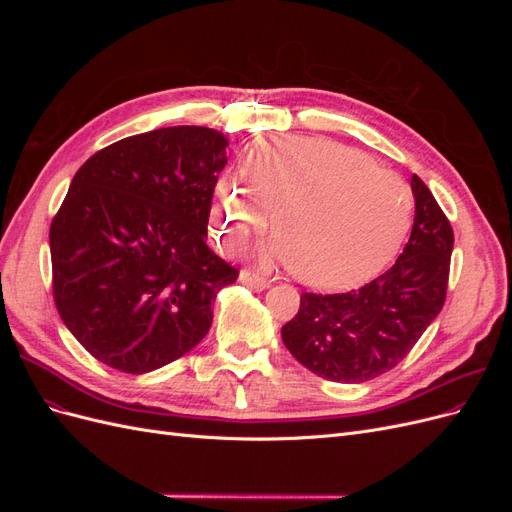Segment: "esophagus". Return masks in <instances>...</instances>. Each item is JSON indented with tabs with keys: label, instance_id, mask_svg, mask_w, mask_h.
Returning <instances> with one entry per match:
<instances>
[{
	"label": "esophagus",
	"instance_id": "obj_1",
	"mask_svg": "<svg viewBox=\"0 0 512 512\" xmlns=\"http://www.w3.org/2000/svg\"><path fill=\"white\" fill-rule=\"evenodd\" d=\"M239 282L245 284V286L254 288V290H265V288H269V280H265V277L254 273V271H250V269H243V271L239 273Z\"/></svg>",
	"mask_w": 512,
	"mask_h": 512
}]
</instances>
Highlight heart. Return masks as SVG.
<instances>
[{
	"mask_svg": "<svg viewBox=\"0 0 512 512\" xmlns=\"http://www.w3.org/2000/svg\"><path fill=\"white\" fill-rule=\"evenodd\" d=\"M243 175L247 184L228 175L215 188V239L239 252L275 211L277 235L260 256L267 265H290L305 286L333 290L367 280L389 265L410 228L406 181L327 138H260Z\"/></svg>",
	"mask_w": 512,
	"mask_h": 512,
	"instance_id": "b5f03b06",
	"label": "heart"
}]
</instances>
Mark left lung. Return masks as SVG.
<instances>
[{"instance_id": "obj_1", "label": "left lung", "mask_w": 512, "mask_h": 512, "mask_svg": "<svg viewBox=\"0 0 512 512\" xmlns=\"http://www.w3.org/2000/svg\"><path fill=\"white\" fill-rule=\"evenodd\" d=\"M412 194L414 224L395 265L350 292H303L297 316L282 327L290 354L316 376L346 384L374 380L404 361L440 314L453 228L416 175Z\"/></svg>"}]
</instances>
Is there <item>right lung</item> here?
Returning a JSON list of instances; mask_svg holds the SVG:
<instances>
[{
  "label": "right lung",
  "mask_w": 512,
  "mask_h": 512,
  "mask_svg": "<svg viewBox=\"0 0 512 512\" xmlns=\"http://www.w3.org/2000/svg\"><path fill=\"white\" fill-rule=\"evenodd\" d=\"M226 147L203 126L151 130L74 175L49 232L53 299L100 363L147 374L211 329L215 297L239 277L205 243Z\"/></svg>",
  "instance_id": "add662e5"
}]
</instances>
